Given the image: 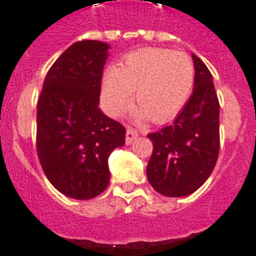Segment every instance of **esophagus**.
<instances>
[{"instance_id": "esophagus-1", "label": "esophagus", "mask_w": 256, "mask_h": 256, "mask_svg": "<svg viewBox=\"0 0 256 256\" xmlns=\"http://www.w3.org/2000/svg\"><path fill=\"white\" fill-rule=\"evenodd\" d=\"M139 136V132L135 130V128H130L128 126V130H126V144H132V142Z\"/></svg>"}]
</instances>
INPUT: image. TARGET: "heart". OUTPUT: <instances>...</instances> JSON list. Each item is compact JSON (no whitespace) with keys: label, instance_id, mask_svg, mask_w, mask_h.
I'll return each instance as SVG.
<instances>
[{"label":"heart","instance_id":"b5f03b06","mask_svg":"<svg viewBox=\"0 0 256 256\" xmlns=\"http://www.w3.org/2000/svg\"><path fill=\"white\" fill-rule=\"evenodd\" d=\"M195 84V66L184 52L146 48L132 52L105 75L102 100L112 117H121L132 102L136 121H170L184 109Z\"/></svg>","mask_w":256,"mask_h":256}]
</instances>
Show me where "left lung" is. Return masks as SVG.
Here are the masks:
<instances>
[{"instance_id":"1","label":"left lung","mask_w":256,"mask_h":256,"mask_svg":"<svg viewBox=\"0 0 256 256\" xmlns=\"http://www.w3.org/2000/svg\"><path fill=\"white\" fill-rule=\"evenodd\" d=\"M194 92L174 122L151 132L154 151L147 165L152 188L165 196H186L211 176L220 148V104L212 74L192 54Z\"/></svg>"}]
</instances>
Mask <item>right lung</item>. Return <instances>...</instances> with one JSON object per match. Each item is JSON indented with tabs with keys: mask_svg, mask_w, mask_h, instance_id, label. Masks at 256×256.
Segmentation results:
<instances>
[{
	"mask_svg": "<svg viewBox=\"0 0 256 256\" xmlns=\"http://www.w3.org/2000/svg\"><path fill=\"white\" fill-rule=\"evenodd\" d=\"M109 45L83 40L52 65L38 102L36 148L45 176L60 192L91 199L108 188V158L126 128L100 109Z\"/></svg>",
	"mask_w": 256,
	"mask_h": 256,
	"instance_id": "add662e5",
	"label": "right lung"
}]
</instances>
